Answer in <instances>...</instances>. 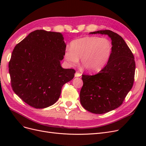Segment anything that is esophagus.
Masks as SVG:
<instances>
[{
  "instance_id": "34e87169",
  "label": "esophagus",
  "mask_w": 146,
  "mask_h": 146,
  "mask_svg": "<svg viewBox=\"0 0 146 146\" xmlns=\"http://www.w3.org/2000/svg\"><path fill=\"white\" fill-rule=\"evenodd\" d=\"M81 76H82V74L80 73V72H77L76 73V74H75V77H80Z\"/></svg>"
}]
</instances>
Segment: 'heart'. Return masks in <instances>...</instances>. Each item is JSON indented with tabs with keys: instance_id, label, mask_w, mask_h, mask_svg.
Returning <instances> with one entry per match:
<instances>
[{
	"instance_id": "1",
	"label": "heart",
	"mask_w": 146,
	"mask_h": 146,
	"mask_svg": "<svg viewBox=\"0 0 146 146\" xmlns=\"http://www.w3.org/2000/svg\"><path fill=\"white\" fill-rule=\"evenodd\" d=\"M112 44L108 39L98 36L78 38L70 43V48L64 57L70 66H76L81 58V63L89 72H98L107 64L111 55Z\"/></svg>"
}]
</instances>
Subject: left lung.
<instances>
[{
  "label": "left lung",
  "mask_w": 146,
  "mask_h": 146,
  "mask_svg": "<svg viewBox=\"0 0 146 146\" xmlns=\"http://www.w3.org/2000/svg\"><path fill=\"white\" fill-rule=\"evenodd\" d=\"M90 33L107 35L112 41L113 49L107 65L98 74L82 75L80 103L88 111L103 114L122 104L133 85L135 61L133 53L120 35L109 30Z\"/></svg>",
  "instance_id": "8db88e82"
}]
</instances>
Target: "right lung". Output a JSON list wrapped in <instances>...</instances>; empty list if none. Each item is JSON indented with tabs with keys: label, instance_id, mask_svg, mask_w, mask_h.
<instances>
[{
	"label": "right lung",
	"instance_id": "add662e5",
	"mask_svg": "<svg viewBox=\"0 0 146 146\" xmlns=\"http://www.w3.org/2000/svg\"><path fill=\"white\" fill-rule=\"evenodd\" d=\"M66 44L61 33L36 30L15 46L8 64L11 88L30 107L44 108L58 100L76 70L61 68Z\"/></svg>",
	"mask_w": 146,
	"mask_h": 146
}]
</instances>
